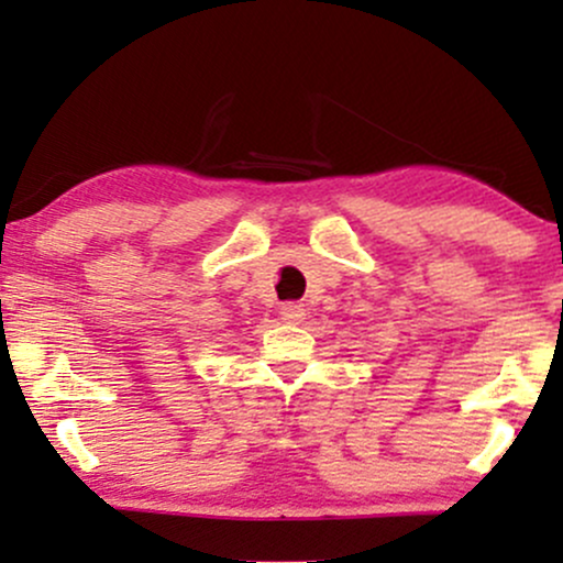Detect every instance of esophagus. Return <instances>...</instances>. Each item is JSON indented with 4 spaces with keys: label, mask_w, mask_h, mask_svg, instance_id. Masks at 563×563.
Masks as SVG:
<instances>
[{
    "label": "esophagus",
    "mask_w": 563,
    "mask_h": 563,
    "mask_svg": "<svg viewBox=\"0 0 563 563\" xmlns=\"http://www.w3.org/2000/svg\"><path fill=\"white\" fill-rule=\"evenodd\" d=\"M303 314H307V309H303L301 303H296V301H288V303H283V307H280V318L286 322H301Z\"/></svg>",
    "instance_id": "esophagus-1"
}]
</instances>
